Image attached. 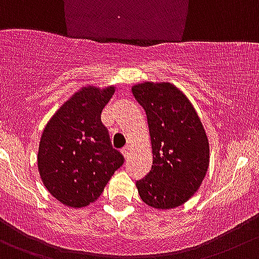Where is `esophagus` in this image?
<instances>
[{"label":"esophagus","mask_w":259,"mask_h":259,"mask_svg":"<svg viewBox=\"0 0 259 259\" xmlns=\"http://www.w3.org/2000/svg\"><path fill=\"white\" fill-rule=\"evenodd\" d=\"M122 155L125 157V159H128L130 155H131V147L128 146V145H125V146L122 149Z\"/></svg>","instance_id":"obj_1"}]
</instances>
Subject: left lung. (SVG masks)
I'll use <instances>...</instances> for the list:
<instances>
[{
  "label": "left lung",
  "mask_w": 259,
  "mask_h": 259,
  "mask_svg": "<svg viewBox=\"0 0 259 259\" xmlns=\"http://www.w3.org/2000/svg\"><path fill=\"white\" fill-rule=\"evenodd\" d=\"M132 94L149 124L152 166L136 182L140 197L157 210L183 205L197 192L210 164L205 128L188 98L170 82H142Z\"/></svg>",
  "instance_id": "8db88e82"
}]
</instances>
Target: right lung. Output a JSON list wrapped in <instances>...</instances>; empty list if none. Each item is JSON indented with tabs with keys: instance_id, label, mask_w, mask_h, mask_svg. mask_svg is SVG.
Listing matches in <instances>:
<instances>
[{
	"instance_id": "add662e5",
	"label": "right lung",
	"mask_w": 259,
	"mask_h": 259,
	"mask_svg": "<svg viewBox=\"0 0 259 259\" xmlns=\"http://www.w3.org/2000/svg\"><path fill=\"white\" fill-rule=\"evenodd\" d=\"M114 91V86H85L54 113L41 134L39 174L49 193L68 207L97 201L124 161L100 119Z\"/></svg>"
}]
</instances>
